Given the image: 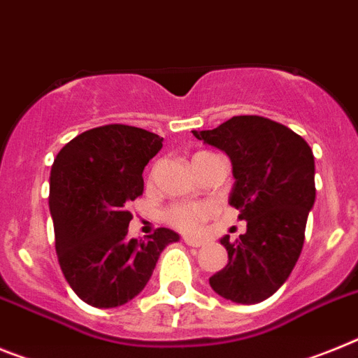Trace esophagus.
<instances>
[{
    "instance_id": "esophagus-1",
    "label": "esophagus",
    "mask_w": 358,
    "mask_h": 358,
    "mask_svg": "<svg viewBox=\"0 0 358 358\" xmlns=\"http://www.w3.org/2000/svg\"><path fill=\"white\" fill-rule=\"evenodd\" d=\"M182 241H185L188 246H194V248H197V246H203L204 244V241L197 239V237H190V235H185V237H182Z\"/></svg>"
}]
</instances>
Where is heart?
<instances>
[{"instance_id":"1","label":"heart","mask_w":358,"mask_h":358,"mask_svg":"<svg viewBox=\"0 0 358 358\" xmlns=\"http://www.w3.org/2000/svg\"><path fill=\"white\" fill-rule=\"evenodd\" d=\"M201 154H204V152H201ZM212 212L213 208L210 204L181 203L168 210L166 219L179 230L194 231L203 224V221H206L212 215Z\"/></svg>"}]
</instances>
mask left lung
I'll return each mask as SVG.
<instances>
[{"label": "left lung", "instance_id": "left-lung-1", "mask_svg": "<svg viewBox=\"0 0 358 358\" xmlns=\"http://www.w3.org/2000/svg\"><path fill=\"white\" fill-rule=\"evenodd\" d=\"M199 141L222 150L231 161L228 203L246 221V234L221 244L228 264L210 277L217 295L237 304L266 301L286 282L304 244L315 204V159L301 136L261 115H235Z\"/></svg>", "mask_w": 358, "mask_h": 358}]
</instances>
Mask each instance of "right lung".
Wrapping results in <instances>:
<instances>
[{"label":"right lung","instance_id":"1","mask_svg":"<svg viewBox=\"0 0 358 358\" xmlns=\"http://www.w3.org/2000/svg\"><path fill=\"white\" fill-rule=\"evenodd\" d=\"M163 137L128 124H106L66 143L50 170V215L59 266L70 288L96 308L132 301L157 259L179 234L157 228L148 241L128 239V203L143 195V170Z\"/></svg>","mask_w":358,"mask_h":358}]
</instances>
